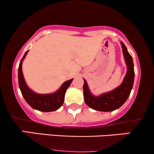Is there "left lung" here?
Masks as SVG:
<instances>
[{
  "label": "left lung",
  "mask_w": 154,
  "mask_h": 154,
  "mask_svg": "<svg viewBox=\"0 0 154 154\" xmlns=\"http://www.w3.org/2000/svg\"><path fill=\"white\" fill-rule=\"evenodd\" d=\"M127 65V73L122 82L113 91L95 96L90 91L88 83L84 79L83 93L85 103L91 109L99 111H112L118 109L128 100L132 89L135 78L134 64L131 55L129 54L123 42H120Z\"/></svg>",
  "instance_id": "left-lung-1"
}]
</instances>
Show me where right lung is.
I'll return each instance as SVG.
<instances>
[{
    "instance_id": "obj_1",
    "label": "right lung",
    "mask_w": 154,
    "mask_h": 154,
    "mask_svg": "<svg viewBox=\"0 0 154 154\" xmlns=\"http://www.w3.org/2000/svg\"><path fill=\"white\" fill-rule=\"evenodd\" d=\"M28 51H26L24 56L20 61L18 69V79L19 86L22 94L26 103L29 104L32 109L40 111L49 112L59 109L63 105L64 101V95L67 88L69 87L73 79L67 80L62 84V85L57 91L49 94H39L27 86L24 78L22 72V62L26 57Z\"/></svg>"
}]
</instances>
